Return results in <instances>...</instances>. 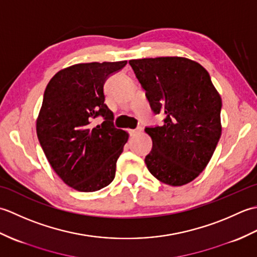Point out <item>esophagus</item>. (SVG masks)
I'll return each instance as SVG.
<instances>
[{
    "mask_svg": "<svg viewBox=\"0 0 257 257\" xmlns=\"http://www.w3.org/2000/svg\"><path fill=\"white\" fill-rule=\"evenodd\" d=\"M141 132H143V128L139 127L137 129H130L129 130V134H130V136H132V137H135V136L139 135Z\"/></svg>",
    "mask_w": 257,
    "mask_h": 257,
    "instance_id": "obj_1",
    "label": "esophagus"
}]
</instances>
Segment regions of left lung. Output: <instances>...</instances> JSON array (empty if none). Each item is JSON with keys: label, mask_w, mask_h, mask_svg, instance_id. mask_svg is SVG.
Masks as SVG:
<instances>
[{"label": "left lung", "mask_w": 257, "mask_h": 257, "mask_svg": "<svg viewBox=\"0 0 257 257\" xmlns=\"http://www.w3.org/2000/svg\"><path fill=\"white\" fill-rule=\"evenodd\" d=\"M130 66L147 91L161 127L146 128L152 150L145 162L162 183L181 187L199 177L222 134V99L206 69L185 57L132 59Z\"/></svg>", "instance_id": "left-lung-1"}]
</instances>
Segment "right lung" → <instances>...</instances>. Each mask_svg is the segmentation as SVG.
Segmentation results:
<instances>
[{
  "label": "right lung",
  "instance_id": "1",
  "mask_svg": "<svg viewBox=\"0 0 257 257\" xmlns=\"http://www.w3.org/2000/svg\"><path fill=\"white\" fill-rule=\"evenodd\" d=\"M127 61L80 63L61 69L47 84L36 133L53 170L80 192H94L112 182L116 163L129 134L113 127L103 84ZM102 115L105 121L94 126Z\"/></svg>",
  "mask_w": 257,
  "mask_h": 257
}]
</instances>
